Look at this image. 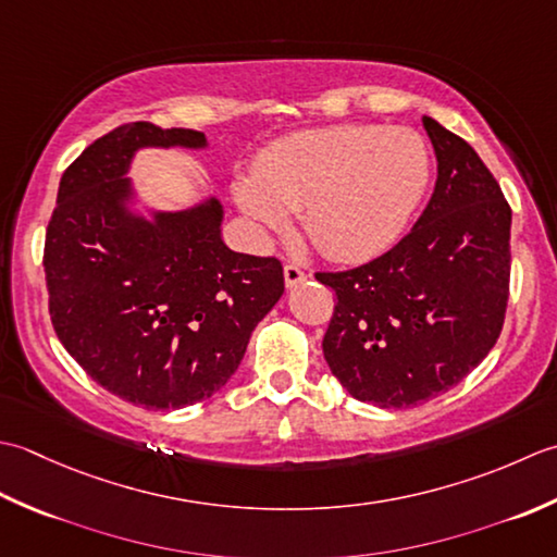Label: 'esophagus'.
I'll return each mask as SVG.
<instances>
[{
  "mask_svg": "<svg viewBox=\"0 0 557 557\" xmlns=\"http://www.w3.org/2000/svg\"><path fill=\"white\" fill-rule=\"evenodd\" d=\"M283 278H286V286L293 288V286H298V283L305 281V271L300 267H295V264H286V267H283Z\"/></svg>",
  "mask_w": 557,
  "mask_h": 557,
  "instance_id": "obj_1",
  "label": "esophagus"
}]
</instances>
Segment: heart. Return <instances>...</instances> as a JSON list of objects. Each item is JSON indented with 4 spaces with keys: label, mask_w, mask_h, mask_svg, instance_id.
<instances>
[{
    "label": "heart",
    "mask_w": 557,
    "mask_h": 557,
    "mask_svg": "<svg viewBox=\"0 0 557 557\" xmlns=\"http://www.w3.org/2000/svg\"><path fill=\"white\" fill-rule=\"evenodd\" d=\"M430 170L428 144L413 129L336 124L271 144L235 199L269 231L283 228L288 211H302L305 233L329 259L362 262L404 233Z\"/></svg>",
    "instance_id": "heart-1"
}]
</instances>
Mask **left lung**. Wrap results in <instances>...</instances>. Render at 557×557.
<instances>
[{
    "label": "left lung",
    "mask_w": 557,
    "mask_h": 557,
    "mask_svg": "<svg viewBox=\"0 0 557 557\" xmlns=\"http://www.w3.org/2000/svg\"><path fill=\"white\" fill-rule=\"evenodd\" d=\"M423 127L437 183L421 219L387 252L317 271L336 293L322 350L358 401L411 408L445 394L491 354L509 298L512 209L491 170L433 117Z\"/></svg>",
    "instance_id": "8db88e82"
}]
</instances>
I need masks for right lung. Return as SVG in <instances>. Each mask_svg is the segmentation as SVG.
<instances>
[{
	"label": "right lung",
	"mask_w": 557,
	"mask_h": 557,
	"mask_svg": "<svg viewBox=\"0 0 557 557\" xmlns=\"http://www.w3.org/2000/svg\"><path fill=\"white\" fill-rule=\"evenodd\" d=\"M144 146H207L201 132L120 124L64 170L45 233L50 320L70 356L120 399L185 408L240 366L255 326L283 295L276 257L221 240L219 199L153 221L124 207Z\"/></svg>",
	"instance_id": "right-lung-1"
}]
</instances>
